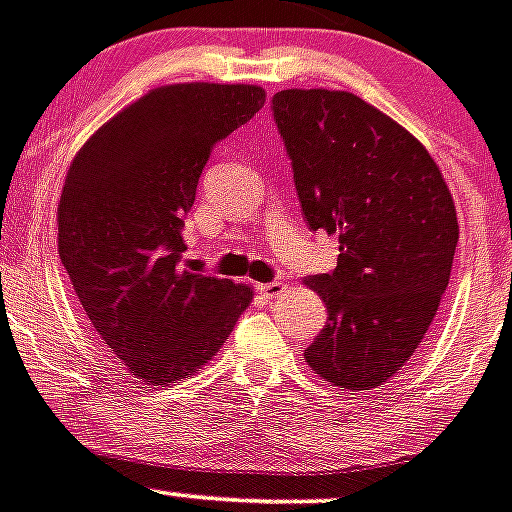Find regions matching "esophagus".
<instances>
[{
	"label": "esophagus",
	"instance_id": "obj_1",
	"mask_svg": "<svg viewBox=\"0 0 512 512\" xmlns=\"http://www.w3.org/2000/svg\"><path fill=\"white\" fill-rule=\"evenodd\" d=\"M256 289H259L264 296H276L284 291V284H281V281H266V284H259Z\"/></svg>",
	"mask_w": 512,
	"mask_h": 512
}]
</instances>
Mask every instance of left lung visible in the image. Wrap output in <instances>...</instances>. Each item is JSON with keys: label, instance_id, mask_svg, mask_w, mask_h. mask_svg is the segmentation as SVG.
Segmentation results:
<instances>
[{"label": "left lung", "instance_id": "8db88e82", "mask_svg": "<svg viewBox=\"0 0 512 512\" xmlns=\"http://www.w3.org/2000/svg\"><path fill=\"white\" fill-rule=\"evenodd\" d=\"M311 231L339 233L332 274L306 279L326 324L304 359L349 392L410 362L450 284L460 228L425 145L342 90H281L271 100Z\"/></svg>", "mask_w": 512, "mask_h": 512}]
</instances>
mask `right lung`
I'll return each instance as SVG.
<instances>
[{
    "mask_svg": "<svg viewBox=\"0 0 512 512\" xmlns=\"http://www.w3.org/2000/svg\"><path fill=\"white\" fill-rule=\"evenodd\" d=\"M264 100L259 85L155 87L107 120L67 170L60 259L97 337L140 382L198 372L251 304V286L180 266V228L211 150Z\"/></svg>",
    "mask_w": 512,
    "mask_h": 512,
    "instance_id": "obj_1",
    "label": "right lung"
}]
</instances>
